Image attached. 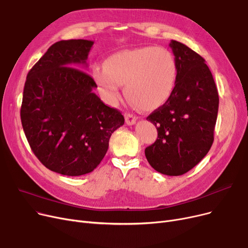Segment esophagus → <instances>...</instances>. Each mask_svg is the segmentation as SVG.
<instances>
[{"label":"esophagus","mask_w":248,"mask_h":248,"mask_svg":"<svg viewBox=\"0 0 248 248\" xmlns=\"http://www.w3.org/2000/svg\"><path fill=\"white\" fill-rule=\"evenodd\" d=\"M124 119H125V123L127 125H133L137 122V117L132 113H125Z\"/></svg>","instance_id":"obj_1"}]
</instances>
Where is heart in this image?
Masks as SVG:
<instances>
[{"mask_svg":"<svg viewBox=\"0 0 248 248\" xmlns=\"http://www.w3.org/2000/svg\"><path fill=\"white\" fill-rule=\"evenodd\" d=\"M94 80L109 103L126 97L145 111L163 107L171 98L177 80V63L170 51L155 46L119 51L93 70Z\"/></svg>","mask_w":248,"mask_h":248,"instance_id":"heart-1","label":"heart"}]
</instances>
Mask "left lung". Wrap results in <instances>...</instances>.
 <instances>
[{
  "label": "left lung",
  "mask_w": 248,
  "mask_h": 248,
  "mask_svg": "<svg viewBox=\"0 0 248 248\" xmlns=\"http://www.w3.org/2000/svg\"><path fill=\"white\" fill-rule=\"evenodd\" d=\"M169 46L177 63L176 85L168 102L147 117L158 139L145 155L157 172L180 176L199 164L213 144L219 96L204 58L178 41Z\"/></svg>",
  "instance_id": "8db88e82"
}]
</instances>
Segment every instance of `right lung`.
<instances>
[{"instance_id": "add662e5", "label": "right lung", "mask_w": 248, "mask_h": 248, "mask_svg": "<svg viewBox=\"0 0 248 248\" xmlns=\"http://www.w3.org/2000/svg\"><path fill=\"white\" fill-rule=\"evenodd\" d=\"M93 43L56 42L29 71L24 86L26 138L39 161L65 176L93 172L108 152L111 134L124 124V115L93 93V77L80 70L88 66Z\"/></svg>"}]
</instances>
